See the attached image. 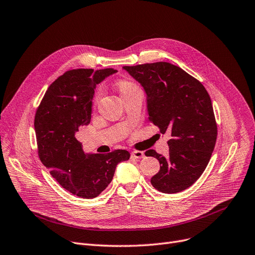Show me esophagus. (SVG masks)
<instances>
[{
  "label": "esophagus",
  "instance_id": "obj_1",
  "mask_svg": "<svg viewBox=\"0 0 255 255\" xmlns=\"http://www.w3.org/2000/svg\"><path fill=\"white\" fill-rule=\"evenodd\" d=\"M130 156L132 157V159H142V157H144V152L139 151V150H134V151H131Z\"/></svg>",
  "mask_w": 255,
  "mask_h": 255
}]
</instances>
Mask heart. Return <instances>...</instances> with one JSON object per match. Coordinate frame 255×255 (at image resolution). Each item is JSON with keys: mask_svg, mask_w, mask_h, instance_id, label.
<instances>
[{"mask_svg": "<svg viewBox=\"0 0 255 255\" xmlns=\"http://www.w3.org/2000/svg\"><path fill=\"white\" fill-rule=\"evenodd\" d=\"M132 86H135V85L129 83V82H128V81H120V82L118 83V88H119V91H120V92H121V91H125V90H127V89H128V88H130V87H132ZM99 96H100L99 94L96 95L95 102H98Z\"/></svg>", "mask_w": 255, "mask_h": 255, "instance_id": "heart-1", "label": "heart"}]
</instances>
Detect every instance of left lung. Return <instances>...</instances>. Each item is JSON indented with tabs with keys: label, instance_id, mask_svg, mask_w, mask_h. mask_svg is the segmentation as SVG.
I'll return each mask as SVG.
<instances>
[{
	"label": "left lung",
	"instance_id": "obj_1",
	"mask_svg": "<svg viewBox=\"0 0 255 255\" xmlns=\"http://www.w3.org/2000/svg\"><path fill=\"white\" fill-rule=\"evenodd\" d=\"M124 69L146 93L148 119L168 132L169 155L145 152L160 162L150 183L157 191L172 194L191 187L207 168L217 140L212 101L203 85L178 66L155 62Z\"/></svg>",
	"mask_w": 255,
	"mask_h": 255
}]
</instances>
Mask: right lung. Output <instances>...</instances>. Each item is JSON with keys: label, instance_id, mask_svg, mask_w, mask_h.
Listing matches in <instances>:
<instances>
[{"label": "right lung", "instance_id": "right-lung-1", "mask_svg": "<svg viewBox=\"0 0 255 255\" xmlns=\"http://www.w3.org/2000/svg\"><path fill=\"white\" fill-rule=\"evenodd\" d=\"M116 71L68 70L48 87L36 111L34 128L41 163L65 190L81 198L99 196L111 183L117 164L129 159L124 149L84 152L76 137L81 127L90 124L96 85Z\"/></svg>", "mask_w": 255, "mask_h": 255}]
</instances>
